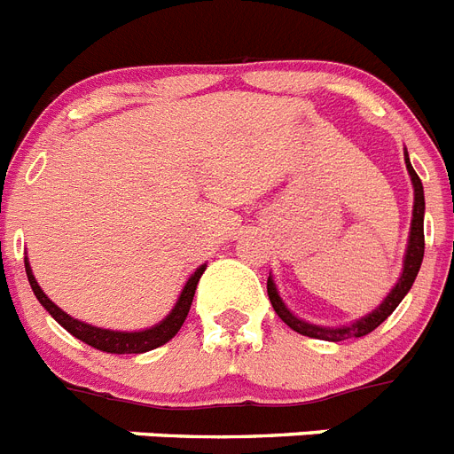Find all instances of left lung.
<instances>
[{
	"mask_svg": "<svg viewBox=\"0 0 454 454\" xmlns=\"http://www.w3.org/2000/svg\"><path fill=\"white\" fill-rule=\"evenodd\" d=\"M406 160V169L411 174L413 181V192H416V200H413V220H411V236H409V247H406V259H404V270H402L400 282L395 285L393 292L388 294V298L379 305L372 315L363 317L360 321L351 324V326H342V328H321L315 326V324H308V321H301L285 308L282 303V298L278 296V289H275L273 280L269 278L266 282V289H269V298L270 305H273L275 315L280 317L285 321L286 326L292 328V331L301 333V335H308V338L315 340H328V342H342V340L348 338H363L367 333H372L377 326H381L383 321L388 319L390 315L395 312V308L402 303V298L409 294L411 289L413 280H416L418 270H420L422 264V254H425V230H422V218H425V192H422V184L420 176L416 174V169L411 168V162L409 158Z\"/></svg>",
	"mask_w": 454,
	"mask_h": 454,
	"instance_id": "left-lung-1",
	"label": "left lung"
}]
</instances>
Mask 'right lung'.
<instances>
[{
	"label": "right lung",
	"instance_id": "obj_1",
	"mask_svg": "<svg viewBox=\"0 0 454 454\" xmlns=\"http://www.w3.org/2000/svg\"><path fill=\"white\" fill-rule=\"evenodd\" d=\"M25 269H27V278H29V285H32L34 296L38 298V303L48 309L50 315L54 317V321H59L61 326L71 333V335H75L77 340H82L84 344L98 348V351H107V354H145V351H151V348L162 347L165 342H169V340L181 331L185 317H188L190 312V305H192V296H195L197 282H200L201 273H204L207 266H200L195 273L190 275V280L185 282L184 292H181L179 296V303L174 305V309L168 315V319H162L158 326L149 328V331H139V333L106 331V328L89 326V324L73 319V317L66 315L64 309L57 308V305H54L45 294H43L36 278L32 275V269H29V262H25Z\"/></svg>",
	"mask_w": 454,
	"mask_h": 454
}]
</instances>
